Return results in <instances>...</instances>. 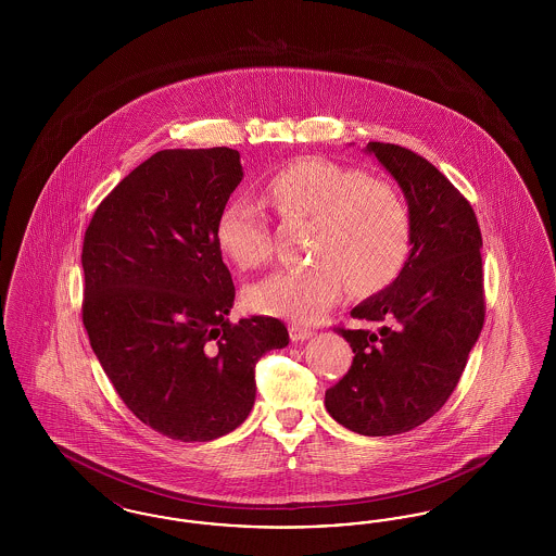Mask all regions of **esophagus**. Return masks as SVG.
<instances>
[{
    "mask_svg": "<svg viewBox=\"0 0 556 556\" xmlns=\"http://www.w3.org/2000/svg\"><path fill=\"white\" fill-rule=\"evenodd\" d=\"M313 336V329L311 327H304V325H298V323H291L290 325V338L291 342H304Z\"/></svg>",
    "mask_w": 556,
    "mask_h": 556,
    "instance_id": "1",
    "label": "esophagus"
}]
</instances>
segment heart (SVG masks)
Here are the masks:
<instances>
[{"label": "heart", "instance_id": "heart-1", "mask_svg": "<svg viewBox=\"0 0 556 556\" xmlns=\"http://www.w3.org/2000/svg\"><path fill=\"white\" fill-rule=\"evenodd\" d=\"M266 200L290 218L313 220L308 252L315 258L281 268L248 291L252 308L293 320H317L342 295L390 286L410 254V214L394 186L327 159H300L277 168L265 184ZM220 250L241 268L273 256L265 208L245 195L218 214Z\"/></svg>", "mask_w": 556, "mask_h": 556}]
</instances>
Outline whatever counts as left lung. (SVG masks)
Here are the masks:
<instances>
[{"label": "left lung", "instance_id": "1", "mask_svg": "<svg viewBox=\"0 0 556 556\" xmlns=\"http://www.w3.org/2000/svg\"><path fill=\"white\" fill-rule=\"evenodd\" d=\"M367 152L404 191L413 248L396 281L352 308L361 325L336 327L354 358L325 406L356 433L396 435L446 404L481 333V231L469 200L429 160L381 141Z\"/></svg>", "mask_w": 556, "mask_h": 556}]
</instances>
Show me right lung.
Returning <instances> with one entry per match:
<instances>
[{
  "label": "right lung",
  "mask_w": 556,
  "mask_h": 556,
  "mask_svg": "<svg viewBox=\"0 0 556 556\" xmlns=\"http://www.w3.org/2000/svg\"><path fill=\"white\" fill-rule=\"evenodd\" d=\"M241 177L238 150H162L108 193L83 239L91 348L132 415L170 440L243 424L256 363L290 344L279 318H227L236 286L216 223Z\"/></svg>",
  "instance_id": "1"
}]
</instances>
